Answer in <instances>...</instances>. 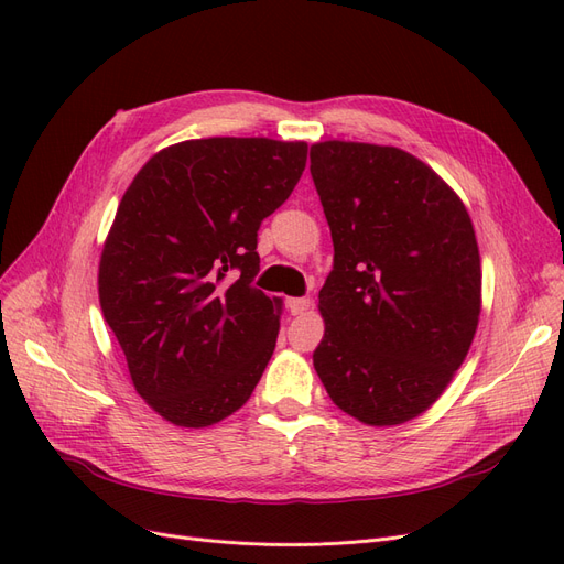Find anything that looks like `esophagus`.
Returning a JSON list of instances; mask_svg holds the SVG:
<instances>
[{
  "label": "esophagus",
  "instance_id": "obj_1",
  "mask_svg": "<svg viewBox=\"0 0 564 564\" xmlns=\"http://www.w3.org/2000/svg\"><path fill=\"white\" fill-rule=\"evenodd\" d=\"M286 305L289 311H292V315H303L313 308V299H289Z\"/></svg>",
  "mask_w": 564,
  "mask_h": 564
}]
</instances>
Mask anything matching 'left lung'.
Here are the masks:
<instances>
[{
    "label": "left lung",
    "mask_w": 564,
    "mask_h": 564,
    "mask_svg": "<svg viewBox=\"0 0 564 564\" xmlns=\"http://www.w3.org/2000/svg\"><path fill=\"white\" fill-rule=\"evenodd\" d=\"M311 174L334 242L319 289L317 377L357 421H412L445 392L480 319L473 220L452 187L400 148L315 143Z\"/></svg>",
    "instance_id": "obj_1"
}]
</instances>
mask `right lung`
Wrapping results in <instances>:
<instances>
[{
    "label": "right lung",
    "instance_id": "obj_1",
    "mask_svg": "<svg viewBox=\"0 0 564 564\" xmlns=\"http://www.w3.org/2000/svg\"><path fill=\"white\" fill-rule=\"evenodd\" d=\"M308 143L195 139L152 155L119 202L98 299L133 388L183 429L237 412L275 350L282 299L251 282L256 232L292 195Z\"/></svg>",
    "mask_w": 564,
    "mask_h": 564
}]
</instances>
